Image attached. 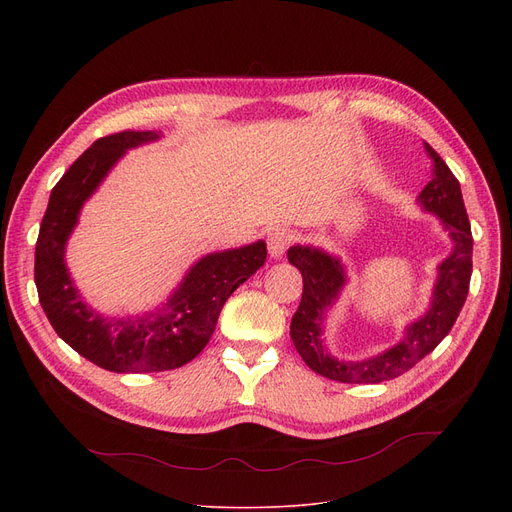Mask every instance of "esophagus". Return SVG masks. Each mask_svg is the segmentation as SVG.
Listing matches in <instances>:
<instances>
[{
    "instance_id": "esophagus-1",
    "label": "esophagus",
    "mask_w": 512,
    "mask_h": 512,
    "mask_svg": "<svg viewBox=\"0 0 512 512\" xmlns=\"http://www.w3.org/2000/svg\"><path fill=\"white\" fill-rule=\"evenodd\" d=\"M292 242V232L284 226H276L267 232V251L274 259H280Z\"/></svg>"
}]
</instances>
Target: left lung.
I'll list each match as a JSON object with an SVG mask.
<instances>
[{
  "instance_id": "obj_1",
  "label": "left lung",
  "mask_w": 512,
  "mask_h": 512,
  "mask_svg": "<svg viewBox=\"0 0 512 512\" xmlns=\"http://www.w3.org/2000/svg\"><path fill=\"white\" fill-rule=\"evenodd\" d=\"M425 149L432 159V180L419 193L417 203L423 211L440 218L452 242V253L438 265L427 311L411 321L394 346L363 361H344L330 355L321 336L326 313L336 305L348 282L346 267L340 257L313 245H294L288 249V261L303 276V297L290 321V338L307 367L324 378L342 384H380L398 378L448 336L467 301L473 270V236L461 184L432 147L425 145Z\"/></svg>"
}]
</instances>
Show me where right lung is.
Wrapping results in <instances>:
<instances>
[{
  "mask_svg": "<svg viewBox=\"0 0 512 512\" xmlns=\"http://www.w3.org/2000/svg\"><path fill=\"white\" fill-rule=\"evenodd\" d=\"M157 130L97 139L53 186L35 249L39 303L74 351L114 373L168 371L193 361L209 342L230 294L265 263V242L209 253L186 272L166 303L128 317H105L80 297L66 267V245L80 209L128 149L153 143Z\"/></svg>",
  "mask_w": 512,
  "mask_h": 512,
  "instance_id": "add662e5",
  "label": "right lung"
}]
</instances>
